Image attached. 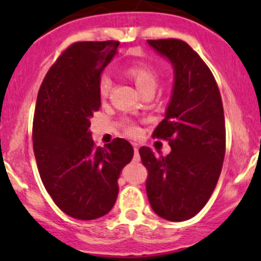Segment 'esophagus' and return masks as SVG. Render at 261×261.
<instances>
[{"label":"esophagus","mask_w":261,"mask_h":261,"mask_svg":"<svg viewBox=\"0 0 261 261\" xmlns=\"http://www.w3.org/2000/svg\"><path fill=\"white\" fill-rule=\"evenodd\" d=\"M134 151H135L134 159H135L136 162H139V160H140V155H139V149H138V146H136V145H134Z\"/></svg>","instance_id":"1"}]
</instances>
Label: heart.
Listing matches in <instances>:
<instances>
[{
  "instance_id": "obj_1",
  "label": "heart",
  "mask_w": 261,
  "mask_h": 261,
  "mask_svg": "<svg viewBox=\"0 0 261 261\" xmlns=\"http://www.w3.org/2000/svg\"><path fill=\"white\" fill-rule=\"evenodd\" d=\"M126 74L134 81L135 86L138 87L139 91L141 93H145L149 91H155L156 88L158 81H159V73L155 69L152 65L147 64V63L140 62L135 63V64H131L126 68ZM112 88V80L109 74L103 73L101 74L98 80V92L99 96L102 98L109 96V93L111 92ZM125 133L128 136H133L136 138L140 134V128L133 122H126L125 123Z\"/></svg>"
}]
</instances>
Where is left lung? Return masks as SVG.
I'll return each instance as SVG.
<instances>
[{
    "label": "left lung",
    "instance_id": "8db88e82",
    "mask_svg": "<svg viewBox=\"0 0 261 261\" xmlns=\"http://www.w3.org/2000/svg\"><path fill=\"white\" fill-rule=\"evenodd\" d=\"M147 43L174 67L172 99L152 133L172 151L156 156L143 146L139 152L147 169L150 206L160 217L180 222L203 208L220 178L226 151L222 99L210 68L186 41Z\"/></svg>",
    "mask_w": 261,
    "mask_h": 261
}]
</instances>
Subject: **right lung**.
Instances as JSON below:
<instances>
[{"label": "right lung", "mask_w": 261, "mask_h": 261, "mask_svg": "<svg viewBox=\"0 0 261 261\" xmlns=\"http://www.w3.org/2000/svg\"><path fill=\"white\" fill-rule=\"evenodd\" d=\"M118 41H78L46 73L36 98L33 147L44 187L54 203L77 220L109 213L118 194L117 179L134 149L116 138L97 147L91 117L101 107L98 80Z\"/></svg>", "instance_id": "obj_1"}]
</instances>
